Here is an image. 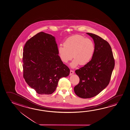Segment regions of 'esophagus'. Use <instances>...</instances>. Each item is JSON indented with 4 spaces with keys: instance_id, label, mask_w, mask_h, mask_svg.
Instances as JSON below:
<instances>
[{
    "instance_id": "1",
    "label": "esophagus",
    "mask_w": 130,
    "mask_h": 130,
    "mask_svg": "<svg viewBox=\"0 0 130 130\" xmlns=\"http://www.w3.org/2000/svg\"><path fill=\"white\" fill-rule=\"evenodd\" d=\"M74 73V71H72V70H71L70 71V75H72Z\"/></svg>"
}]
</instances>
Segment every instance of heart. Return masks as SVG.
I'll return each mask as SVG.
<instances>
[{"label":"heart","mask_w":130,"mask_h":130,"mask_svg":"<svg viewBox=\"0 0 130 130\" xmlns=\"http://www.w3.org/2000/svg\"><path fill=\"white\" fill-rule=\"evenodd\" d=\"M95 44L92 40L79 35L68 38L64 45H59L58 53L59 59L64 63H67L74 58L71 66L74 68L79 64L85 66L92 59L95 52Z\"/></svg>","instance_id":"1"}]
</instances>
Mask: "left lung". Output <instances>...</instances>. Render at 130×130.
Returning <instances> with one entry per match:
<instances>
[{
    "mask_svg": "<svg viewBox=\"0 0 130 130\" xmlns=\"http://www.w3.org/2000/svg\"><path fill=\"white\" fill-rule=\"evenodd\" d=\"M87 34L94 40L95 52L88 64L75 71L79 82L74 87L75 94L84 99L95 96L108 86L115 66L114 58L108 42L94 34Z\"/></svg>",
    "mask_w": 130,
    "mask_h": 130,
    "instance_id": "8db88e82",
    "label": "left lung"
}]
</instances>
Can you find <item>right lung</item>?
Instances as JSON below:
<instances>
[{
	"mask_svg": "<svg viewBox=\"0 0 130 130\" xmlns=\"http://www.w3.org/2000/svg\"><path fill=\"white\" fill-rule=\"evenodd\" d=\"M23 77L39 94L50 95L56 90L59 79L70 74L58 53L52 35L41 32L25 43L23 53Z\"/></svg>",
	"mask_w": 130,
	"mask_h": 130,
	"instance_id": "add662e5",
	"label": "right lung"
}]
</instances>
